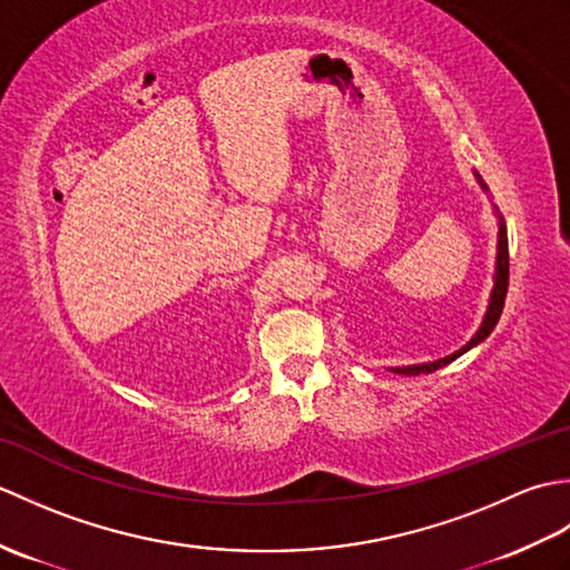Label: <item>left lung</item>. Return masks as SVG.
I'll list each match as a JSON object with an SVG mask.
<instances>
[{
	"label": "left lung",
	"mask_w": 570,
	"mask_h": 570,
	"mask_svg": "<svg viewBox=\"0 0 570 570\" xmlns=\"http://www.w3.org/2000/svg\"><path fill=\"white\" fill-rule=\"evenodd\" d=\"M478 176V174H475ZM478 184L482 190H488V186L482 184V178L478 176ZM494 213H498V208H494ZM500 215V213H498ZM507 284H510V245H507V227H504V220L500 217V233H498V262H494V286H492V294H490V306H488V313L485 318H482L478 333L470 337V341L455 350L453 355L448 357H441L435 362H423V365H409V367H392V372L396 374H406V377H411V374H423V372H435L445 367L448 362H453L455 357H460L463 353H468L470 347L480 345L485 337L494 331V325H498L500 316H502V308H504V296H507Z\"/></svg>",
	"instance_id": "1"
}]
</instances>
